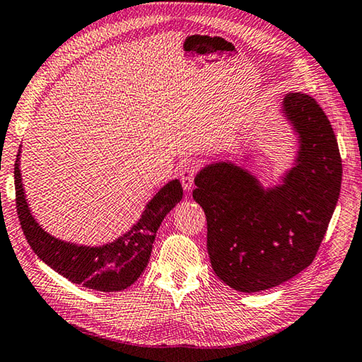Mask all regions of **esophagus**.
<instances>
[{
	"label": "esophagus",
	"instance_id": "esophagus-1",
	"mask_svg": "<svg viewBox=\"0 0 362 362\" xmlns=\"http://www.w3.org/2000/svg\"><path fill=\"white\" fill-rule=\"evenodd\" d=\"M194 175H196V168L191 165V163H183L179 169V177H180L183 189L189 191L191 188H193Z\"/></svg>",
	"mask_w": 362,
	"mask_h": 362
}]
</instances>
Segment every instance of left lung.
Segmentation results:
<instances>
[{"label": "left lung", "instance_id": "left-lung-1", "mask_svg": "<svg viewBox=\"0 0 362 362\" xmlns=\"http://www.w3.org/2000/svg\"><path fill=\"white\" fill-rule=\"evenodd\" d=\"M282 112L300 147L279 185L264 188L230 161L211 163L194 179L211 268L238 292L276 287L313 264L341 193V153L320 105L290 92Z\"/></svg>", "mask_w": 362, "mask_h": 362}]
</instances>
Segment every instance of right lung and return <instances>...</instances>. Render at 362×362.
I'll return each instance as SVG.
<instances>
[{"instance_id": "add662e5", "label": "right lung", "mask_w": 362, "mask_h": 362, "mask_svg": "<svg viewBox=\"0 0 362 362\" xmlns=\"http://www.w3.org/2000/svg\"><path fill=\"white\" fill-rule=\"evenodd\" d=\"M17 214L28 243L40 260L74 284L100 292L129 288L147 267L155 235L165 216L182 201L179 180H171L155 194L133 228L103 246H83L49 235L35 221L26 202L20 174V152L13 168Z\"/></svg>"}]
</instances>
